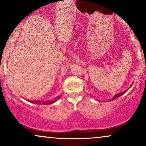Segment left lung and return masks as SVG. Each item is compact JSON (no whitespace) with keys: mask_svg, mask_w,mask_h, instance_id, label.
I'll return each instance as SVG.
<instances>
[{"mask_svg":"<svg viewBox=\"0 0 146 146\" xmlns=\"http://www.w3.org/2000/svg\"><path fill=\"white\" fill-rule=\"evenodd\" d=\"M132 85H131V86H132ZM127 90H125V91H123V92H121V93H117V94L115 95H114V96L113 97V99H112V100H110V101H113L114 100H116V99H117V98H118L119 97L121 96L122 95L124 94V93H125V92L127 91Z\"/></svg>","mask_w":146,"mask_h":146,"instance_id":"left-lung-1","label":"left lung"}]
</instances>
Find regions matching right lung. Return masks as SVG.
Here are the masks:
<instances>
[{
	"mask_svg": "<svg viewBox=\"0 0 146 146\" xmlns=\"http://www.w3.org/2000/svg\"><path fill=\"white\" fill-rule=\"evenodd\" d=\"M60 98V96H58V97H56V98L53 99V100H48V101H29V102H31V103H33V104H43V105H48V104H52L55 103L57 100H59Z\"/></svg>",
	"mask_w": 146,
	"mask_h": 146,
	"instance_id": "add662e5",
	"label": "right lung"
}]
</instances>
